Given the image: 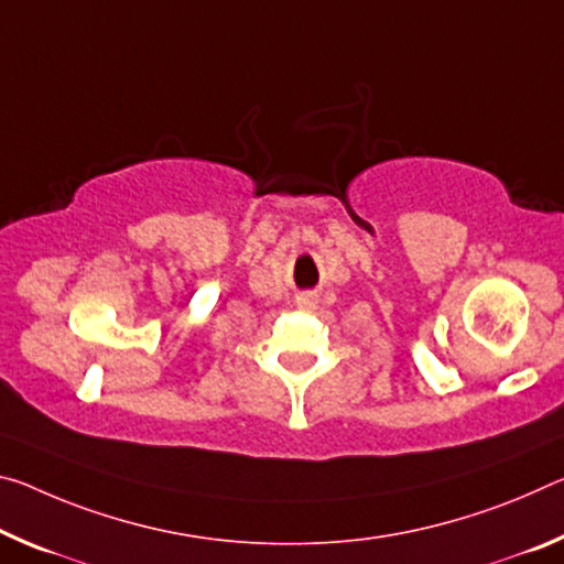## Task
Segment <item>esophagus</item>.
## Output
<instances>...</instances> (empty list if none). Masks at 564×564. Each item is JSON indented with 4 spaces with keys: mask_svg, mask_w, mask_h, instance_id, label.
Wrapping results in <instances>:
<instances>
[{
    "mask_svg": "<svg viewBox=\"0 0 564 564\" xmlns=\"http://www.w3.org/2000/svg\"><path fill=\"white\" fill-rule=\"evenodd\" d=\"M299 303H301V306H314V303H316V293H303V296L299 299Z\"/></svg>",
    "mask_w": 564,
    "mask_h": 564,
    "instance_id": "obj_1",
    "label": "esophagus"
}]
</instances>
